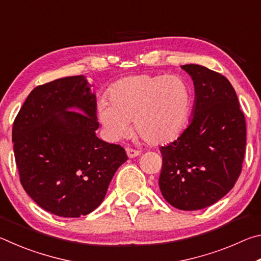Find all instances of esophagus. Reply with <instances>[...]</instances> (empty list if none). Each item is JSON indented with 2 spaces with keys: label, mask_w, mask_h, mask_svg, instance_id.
<instances>
[{
  "label": "esophagus",
  "mask_w": 261,
  "mask_h": 261,
  "mask_svg": "<svg viewBox=\"0 0 261 261\" xmlns=\"http://www.w3.org/2000/svg\"><path fill=\"white\" fill-rule=\"evenodd\" d=\"M126 155L129 156L130 159H132V158H136V156L140 155V152L136 151V149H132V148H126Z\"/></svg>",
  "instance_id": "obj_1"
}]
</instances>
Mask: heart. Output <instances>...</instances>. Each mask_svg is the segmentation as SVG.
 <instances>
[{
    "label": "heart",
    "mask_w": 261,
    "mask_h": 261,
    "mask_svg": "<svg viewBox=\"0 0 261 261\" xmlns=\"http://www.w3.org/2000/svg\"><path fill=\"white\" fill-rule=\"evenodd\" d=\"M191 110V92L182 78L167 74H138L120 79L99 101L96 116L109 138L136 134L147 144H169L182 134Z\"/></svg>",
    "instance_id": "heart-1"
}]
</instances>
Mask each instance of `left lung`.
Segmentation results:
<instances>
[{
  "label": "left lung",
  "instance_id": "8db88e82",
  "mask_svg": "<svg viewBox=\"0 0 261 261\" xmlns=\"http://www.w3.org/2000/svg\"><path fill=\"white\" fill-rule=\"evenodd\" d=\"M194 85L187 129L162 146L159 187L175 208L215 204L235 185L245 154L246 126L236 92L226 77L198 64L182 65Z\"/></svg>",
  "mask_w": 261,
  "mask_h": 261
}]
</instances>
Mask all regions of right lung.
Here are the masks:
<instances>
[{
    "label": "right lung",
    "instance_id": "right-lung-1",
    "mask_svg": "<svg viewBox=\"0 0 261 261\" xmlns=\"http://www.w3.org/2000/svg\"><path fill=\"white\" fill-rule=\"evenodd\" d=\"M91 86L83 74L37 86L12 127L24 190L41 208L63 218L93 212L127 160L120 145L95 134L96 96Z\"/></svg>",
    "mask_w": 261,
    "mask_h": 261
}]
</instances>
